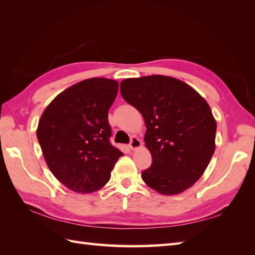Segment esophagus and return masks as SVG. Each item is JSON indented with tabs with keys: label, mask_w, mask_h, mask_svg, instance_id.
Masks as SVG:
<instances>
[{
	"label": "esophagus",
	"mask_w": 255,
	"mask_h": 255,
	"mask_svg": "<svg viewBox=\"0 0 255 255\" xmlns=\"http://www.w3.org/2000/svg\"><path fill=\"white\" fill-rule=\"evenodd\" d=\"M142 145V142L141 140H140L139 138L137 137H131V140H130V143H129V147H130L131 150H136V149H139L140 147Z\"/></svg>",
	"instance_id": "1"
}]
</instances>
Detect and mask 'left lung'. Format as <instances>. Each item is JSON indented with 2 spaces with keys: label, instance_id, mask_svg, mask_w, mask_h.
Instances as JSON below:
<instances>
[{
  "label": "left lung",
  "instance_id": "left-lung-1",
  "mask_svg": "<svg viewBox=\"0 0 255 255\" xmlns=\"http://www.w3.org/2000/svg\"><path fill=\"white\" fill-rule=\"evenodd\" d=\"M121 93L147 127L152 164L141 173L143 182L162 195L193 186L215 152L217 123L208 103L192 86L165 75L126 79Z\"/></svg>",
  "mask_w": 255,
  "mask_h": 255
}]
</instances>
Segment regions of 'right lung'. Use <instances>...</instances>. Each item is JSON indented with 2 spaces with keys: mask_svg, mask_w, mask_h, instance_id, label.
Segmentation results:
<instances>
[{
  "mask_svg": "<svg viewBox=\"0 0 255 255\" xmlns=\"http://www.w3.org/2000/svg\"><path fill=\"white\" fill-rule=\"evenodd\" d=\"M118 82L92 78L52 100L38 123L37 138L51 173L75 193H93L110 181L124 153L110 142L108 111Z\"/></svg>",
  "mask_w": 255,
  "mask_h": 255,
  "instance_id": "right-lung-1",
  "label": "right lung"
}]
</instances>
